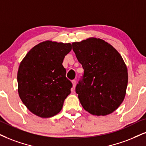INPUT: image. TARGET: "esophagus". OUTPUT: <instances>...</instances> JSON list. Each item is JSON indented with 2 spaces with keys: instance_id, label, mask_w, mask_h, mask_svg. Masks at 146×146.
<instances>
[{
  "instance_id": "1",
  "label": "esophagus",
  "mask_w": 146,
  "mask_h": 146,
  "mask_svg": "<svg viewBox=\"0 0 146 146\" xmlns=\"http://www.w3.org/2000/svg\"><path fill=\"white\" fill-rule=\"evenodd\" d=\"M72 82L73 87L74 88V87H75V86H76V80H73L72 81Z\"/></svg>"
}]
</instances>
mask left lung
Masks as SVG:
<instances>
[{
  "label": "left lung",
  "instance_id": "left-lung-1",
  "mask_svg": "<svg viewBox=\"0 0 146 146\" xmlns=\"http://www.w3.org/2000/svg\"><path fill=\"white\" fill-rule=\"evenodd\" d=\"M72 49L84 69L76 86L83 108L96 116L112 113L123 102L128 83L122 57L112 46L95 38L73 42Z\"/></svg>",
  "mask_w": 146,
  "mask_h": 146
}]
</instances>
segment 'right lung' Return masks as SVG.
Returning a JSON list of instances; mask_svg holds the SVG:
<instances>
[{"label": "right lung", "mask_w": 146, "mask_h": 146, "mask_svg": "<svg viewBox=\"0 0 146 146\" xmlns=\"http://www.w3.org/2000/svg\"><path fill=\"white\" fill-rule=\"evenodd\" d=\"M71 49L70 43L45 41L34 46L19 65V95L27 108L36 116L49 118L62 110L72 87L62 65Z\"/></svg>", "instance_id": "obj_1"}]
</instances>
